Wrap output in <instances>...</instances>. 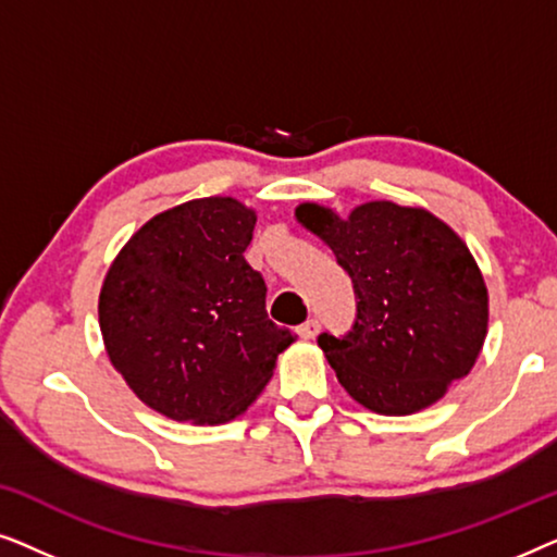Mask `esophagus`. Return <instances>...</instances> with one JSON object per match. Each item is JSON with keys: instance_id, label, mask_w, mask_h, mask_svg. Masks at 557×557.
<instances>
[{"instance_id": "esophagus-1", "label": "esophagus", "mask_w": 557, "mask_h": 557, "mask_svg": "<svg viewBox=\"0 0 557 557\" xmlns=\"http://www.w3.org/2000/svg\"><path fill=\"white\" fill-rule=\"evenodd\" d=\"M299 334H301L304 339H314L317 334H319V322H317V319H309V322H304L299 326Z\"/></svg>"}]
</instances>
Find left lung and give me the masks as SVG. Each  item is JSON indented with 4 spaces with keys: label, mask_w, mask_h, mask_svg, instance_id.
Listing matches in <instances>:
<instances>
[{
    "label": "left lung",
    "mask_w": 557,
    "mask_h": 557,
    "mask_svg": "<svg viewBox=\"0 0 557 557\" xmlns=\"http://www.w3.org/2000/svg\"><path fill=\"white\" fill-rule=\"evenodd\" d=\"M296 220L349 273L357 319L319 334L342 387L372 413L410 416L469 375L486 339L490 294L454 227L423 208L372 200L342 218L301 202Z\"/></svg>",
    "instance_id": "left-lung-1"
}]
</instances>
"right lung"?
<instances>
[{"label":"right lung","instance_id":"right-lung-1","mask_svg":"<svg viewBox=\"0 0 557 557\" xmlns=\"http://www.w3.org/2000/svg\"><path fill=\"white\" fill-rule=\"evenodd\" d=\"M256 210L200 197L136 231L98 296L106 355L136 398L172 421L246 413L296 342L265 314V281L243 256Z\"/></svg>","mask_w":557,"mask_h":557}]
</instances>
